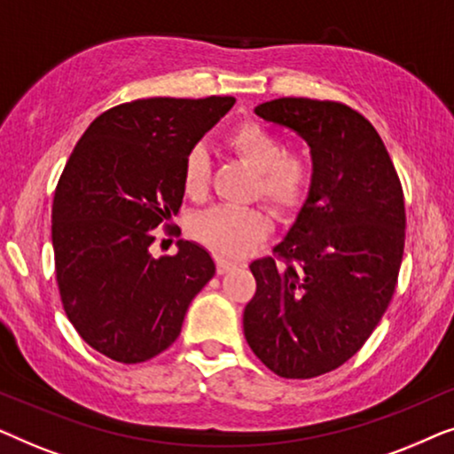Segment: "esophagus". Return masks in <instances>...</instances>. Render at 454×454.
I'll use <instances>...</instances> for the list:
<instances>
[{"label": "esophagus", "mask_w": 454, "mask_h": 454, "mask_svg": "<svg viewBox=\"0 0 454 454\" xmlns=\"http://www.w3.org/2000/svg\"><path fill=\"white\" fill-rule=\"evenodd\" d=\"M235 266H238V264H235L233 260H229L225 256H216V272H219V275H225V272L233 270Z\"/></svg>", "instance_id": "1"}]
</instances>
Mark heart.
<instances>
[{
  "instance_id": "heart-1",
  "label": "heart",
  "mask_w": 454,
  "mask_h": 454,
  "mask_svg": "<svg viewBox=\"0 0 454 454\" xmlns=\"http://www.w3.org/2000/svg\"><path fill=\"white\" fill-rule=\"evenodd\" d=\"M225 146L256 171L254 196H262L278 213H291L306 198L312 184L308 154L285 148L272 129L256 121H241L225 134ZM210 160L204 148L185 154L182 182L190 198H202L208 190ZM192 231L202 244L223 256H239L270 231V219L260 207H215L198 215Z\"/></svg>"
}]
</instances>
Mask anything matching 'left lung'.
I'll return each instance as SVG.
<instances>
[{
	"label": "left lung",
	"mask_w": 454,
	"mask_h": 454,
	"mask_svg": "<svg viewBox=\"0 0 454 454\" xmlns=\"http://www.w3.org/2000/svg\"><path fill=\"white\" fill-rule=\"evenodd\" d=\"M254 111L308 142L312 184L275 256L250 264L256 294L244 334L270 372L306 380L356 356L387 312L405 247V200L387 146L356 109L283 97Z\"/></svg>",
	"instance_id": "obj_1"
}]
</instances>
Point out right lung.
<instances>
[{
  "instance_id": "1",
  "label": "right lung",
  "mask_w": 454,
  "mask_h": 454,
  "mask_svg": "<svg viewBox=\"0 0 454 454\" xmlns=\"http://www.w3.org/2000/svg\"><path fill=\"white\" fill-rule=\"evenodd\" d=\"M233 97L138 98L111 107L74 146L53 196L55 277L67 320L92 349L146 362L179 337L210 254L179 239L153 258L154 229L184 200V160ZM169 227V225H167Z\"/></svg>"
}]
</instances>
